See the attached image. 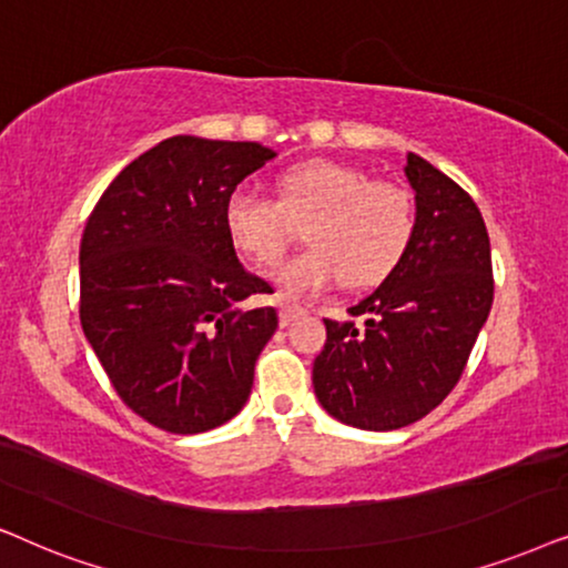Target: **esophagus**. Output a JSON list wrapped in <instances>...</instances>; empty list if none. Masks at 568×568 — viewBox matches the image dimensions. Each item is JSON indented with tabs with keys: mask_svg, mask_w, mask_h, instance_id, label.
<instances>
[{
	"mask_svg": "<svg viewBox=\"0 0 568 568\" xmlns=\"http://www.w3.org/2000/svg\"><path fill=\"white\" fill-rule=\"evenodd\" d=\"M304 314H306V308L298 304H291V301L280 304V324H283V327H288L291 322H296L298 316H304Z\"/></svg>",
	"mask_w": 568,
	"mask_h": 568,
	"instance_id": "esophagus-1",
	"label": "esophagus"
}]
</instances>
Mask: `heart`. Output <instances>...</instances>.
Here are the masks:
<instances>
[{
	"mask_svg": "<svg viewBox=\"0 0 568 568\" xmlns=\"http://www.w3.org/2000/svg\"><path fill=\"white\" fill-rule=\"evenodd\" d=\"M306 223V252L275 272L291 293L322 291L343 277L347 288L382 283L410 248L415 202L410 189L372 179L363 169L337 161L293 165L280 181V200L236 186L223 207L225 231L248 260L275 262Z\"/></svg>",
	"mask_w": 568,
	"mask_h": 568,
	"instance_id": "obj_1",
	"label": "heart"
}]
</instances>
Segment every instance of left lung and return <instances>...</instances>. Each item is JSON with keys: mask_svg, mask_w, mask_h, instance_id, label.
I'll list each match as a JSON object with an SVG mask.
<instances>
[{"mask_svg": "<svg viewBox=\"0 0 568 568\" xmlns=\"http://www.w3.org/2000/svg\"><path fill=\"white\" fill-rule=\"evenodd\" d=\"M405 173L418 207L410 248L347 308L351 322L324 320L327 343L312 372L324 410L363 430L410 426L442 405L494 304L490 241L473 196L415 153Z\"/></svg>", "mask_w": 568, "mask_h": 568, "instance_id": "8db88e82", "label": "left lung"}]
</instances>
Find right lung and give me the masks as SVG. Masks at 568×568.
I'll list each match as a JSON object with an SVG mask.
<instances>
[{
    "mask_svg": "<svg viewBox=\"0 0 568 568\" xmlns=\"http://www.w3.org/2000/svg\"><path fill=\"white\" fill-rule=\"evenodd\" d=\"M275 155L260 142L163 140L105 186L80 241V324L116 395L169 434H202L248 399L277 308L239 262L223 207Z\"/></svg>",
    "mask_w": 568,
    "mask_h": 568,
    "instance_id": "obj_1",
    "label": "right lung"
}]
</instances>
